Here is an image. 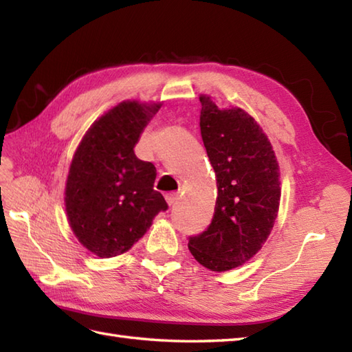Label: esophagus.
Returning <instances> with one entry per match:
<instances>
[{
    "label": "esophagus",
    "instance_id": "34e87169",
    "mask_svg": "<svg viewBox=\"0 0 352 352\" xmlns=\"http://www.w3.org/2000/svg\"><path fill=\"white\" fill-rule=\"evenodd\" d=\"M178 199H180V195H178V193H168L166 195V201L169 206H174Z\"/></svg>",
    "mask_w": 352,
    "mask_h": 352
}]
</instances>
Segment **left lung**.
Wrapping results in <instances>:
<instances>
[{
  "label": "left lung",
  "mask_w": 352,
  "mask_h": 352,
  "mask_svg": "<svg viewBox=\"0 0 352 352\" xmlns=\"http://www.w3.org/2000/svg\"><path fill=\"white\" fill-rule=\"evenodd\" d=\"M199 126L218 186L208 228L189 239L198 263L214 272L242 266L260 251L280 207V168L271 142L251 115L219 109L201 95Z\"/></svg>",
  "instance_id": "1"
}]
</instances>
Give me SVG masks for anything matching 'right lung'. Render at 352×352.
Masks as SVG:
<instances>
[{"label":"right lung","mask_w":352,"mask_h":352,"mask_svg":"<svg viewBox=\"0 0 352 352\" xmlns=\"http://www.w3.org/2000/svg\"><path fill=\"white\" fill-rule=\"evenodd\" d=\"M162 102L122 101L91 125L72 157L65 207L78 242L109 258L129 251L168 208L155 166L134 146Z\"/></svg>","instance_id":"1"}]
</instances>
